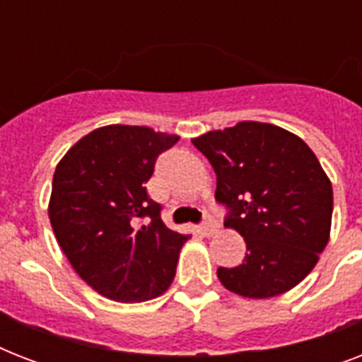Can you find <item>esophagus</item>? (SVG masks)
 Wrapping results in <instances>:
<instances>
[{
  "mask_svg": "<svg viewBox=\"0 0 362 362\" xmlns=\"http://www.w3.org/2000/svg\"><path fill=\"white\" fill-rule=\"evenodd\" d=\"M218 231V226H216V221L212 218H206L203 221V226H201V233H203L204 237H212L214 233Z\"/></svg>",
  "mask_w": 362,
  "mask_h": 362,
  "instance_id": "obj_1",
  "label": "esophagus"
}]
</instances>
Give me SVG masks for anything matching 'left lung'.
<instances>
[{"instance_id": "left-lung-1", "label": "left lung", "mask_w": 362, "mask_h": 362, "mask_svg": "<svg viewBox=\"0 0 362 362\" xmlns=\"http://www.w3.org/2000/svg\"><path fill=\"white\" fill-rule=\"evenodd\" d=\"M216 173L226 226L246 240L235 269H218L221 286L246 298L289 291L312 272L331 235L332 186L306 142L263 122H238L192 139Z\"/></svg>"}]
</instances>
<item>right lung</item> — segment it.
<instances>
[{"label":"right lung","mask_w":362,"mask_h":362,"mask_svg":"<svg viewBox=\"0 0 362 362\" xmlns=\"http://www.w3.org/2000/svg\"><path fill=\"white\" fill-rule=\"evenodd\" d=\"M178 139L146 125H105L56 167L48 203L56 240L76 274L110 300L144 303L175 280L189 235L165 226L144 184Z\"/></svg>","instance_id":"right-lung-1"}]
</instances>
